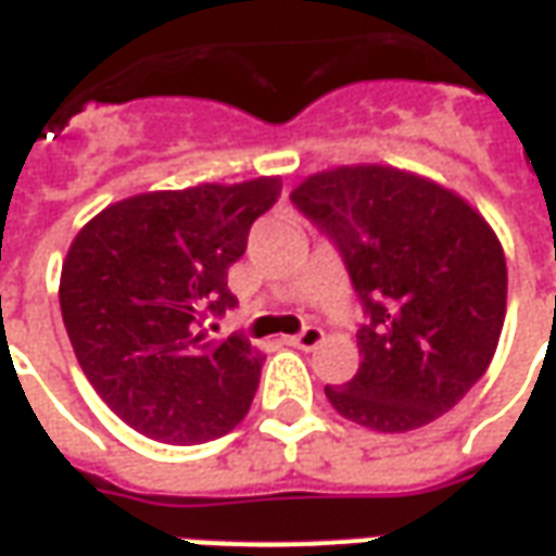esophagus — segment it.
I'll return each mask as SVG.
<instances>
[{
  "label": "esophagus",
  "mask_w": 556,
  "mask_h": 556,
  "mask_svg": "<svg viewBox=\"0 0 556 556\" xmlns=\"http://www.w3.org/2000/svg\"><path fill=\"white\" fill-rule=\"evenodd\" d=\"M321 339H325V330L321 327H303L298 337H289L286 342L289 345H294V349H303V351H313L315 345H321Z\"/></svg>",
  "instance_id": "1"
}]
</instances>
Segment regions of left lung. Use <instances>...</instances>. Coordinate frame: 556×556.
<instances>
[{
  "mask_svg": "<svg viewBox=\"0 0 556 556\" xmlns=\"http://www.w3.org/2000/svg\"><path fill=\"white\" fill-rule=\"evenodd\" d=\"M291 202L337 243L366 313L361 369L325 387L330 405L390 434L458 405L489 369L506 315V258L482 214L375 163L309 175Z\"/></svg>",
  "mask_w": 556,
  "mask_h": 556,
  "instance_id": "1",
  "label": "left lung"
}]
</instances>
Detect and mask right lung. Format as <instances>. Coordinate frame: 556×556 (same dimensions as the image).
Segmentation results:
<instances>
[{
    "label": "right lung",
    "mask_w": 556,
    "mask_h": 556,
    "mask_svg": "<svg viewBox=\"0 0 556 556\" xmlns=\"http://www.w3.org/2000/svg\"><path fill=\"white\" fill-rule=\"evenodd\" d=\"M279 190L253 178L130 195L71 243L67 339L98 396L151 441H214L247 417L265 357L243 337L211 342L205 321L238 303L229 267Z\"/></svg>",
    "instance_id": "add662e5"
}]
</instances>
